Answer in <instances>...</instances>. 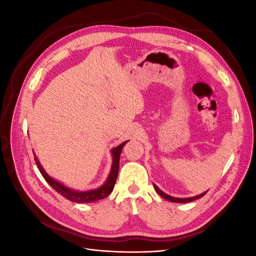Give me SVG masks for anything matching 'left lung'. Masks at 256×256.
Instances as JSON below:
<instances>
[{"mask_svg":"<svg viewBox=\"0 0 256 256\" xmlns=\"http://www.w3.org/2000/svg\"><path fill=\"white\" fill-rule=\"evenodd\" d=\"M154 189H156V191L159 193V194L164 198H166V200H170V202H175V203H189V202H192V200H198V198H200L202 196H205V193H202V194H200V196H193V198H173V196H168V194H166L164 192H162L156 184H154Z\"/></svg>","mask_w":256,"mask_h":256,"instance_id":"left-lung-1","label":"left lung"}]
</instances>
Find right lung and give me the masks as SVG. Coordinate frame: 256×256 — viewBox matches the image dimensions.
Instances as JSON below:
<instances>
[{
    "label": "right lung",
    "instance_id": "obj_1",
    "mask_svg": "<svg viewBox=\"0 0 256 256\" xmlns=\"http://www.w3.org/2000/svg\"><path fill=\"white\" fill-rule=\"evenodd\" d=\"M127 142L128 141L122 143L120 145L115 147V148L112 150L113 164H112V168H111V173L109 175V178H108V180L106 182V184H102V187L98 189L86 191V192H78V191H74L72 189H68L67 187H65L64 184H62L54 180L53 178L49 177V175L44 171L42 166H40V161L37 160L36 157H35V162H36L38 170H40V172L42 173V177L46 180V182H47L58 193H60V196H63L65 198L72 200V202H74V203H92V202H96V200L106 198L112 192V190L114 188V184L116 182V180H118V175L120 152H122L124 145H125Z\"/></svg>",
    "mask_w": 256,
    "mask_h": 256
}]
</instances>
